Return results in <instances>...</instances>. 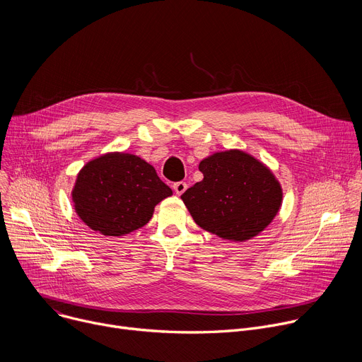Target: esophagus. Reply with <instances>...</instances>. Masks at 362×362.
I'll list each match as a JSON object with an SVG mask.
<instances>
[{
    "label": "esophagus",
    "mask_w": 362,
    "mask_h": 362,
    "mask_svg": "<svg viewBox=\"0 0 362 362\" xmlns=\"http://www.w3.org/2000/svg\"><path fill=\"white\" fill-rule=\"evenodd\" d=\"M186 189H187L186 182H176V183H173V190H175L176 194H182Z\"/></svg>",
    "instance_id": "obj_1"
}]
</instances>
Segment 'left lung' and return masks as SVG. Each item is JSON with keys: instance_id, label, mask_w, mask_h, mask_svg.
Segmentation results:
<instances>
[{"instance_id": "left-lung-1", "label": "left lung", "mask_w": 362, "mask_h": 362, "mask_svg": "<svg viewBox=\"0 0 362 362\" xmlns=\"http://www.w3.org/2000/svg\"><path fill=\"white\" fill-rule=\"evenodd\" d=\"M203 180L182 200L204 230L229 240H246L275 218L282 190L271 170L240 150L215 153L199 165Z\"/></svg>"}]
</instances>
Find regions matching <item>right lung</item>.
<instances>
[{
  "mask_svg": "<svg viewBox=\"0 0 362 362\" xmlns=\"http://www.w3.org/2000/svg\"><path fill=\"white\" fill-rule=\"evenodd\" d=\"M172 194L156 170L127 153H110L87 163L73 190L80 219L106 236L144 226L159 202Z\"/></svg>",
  "mask_w": 362,
  "mask_h": 362,
  "instance_id": "right-lung-1",
  "label": "right lung"
}]
</instances>
